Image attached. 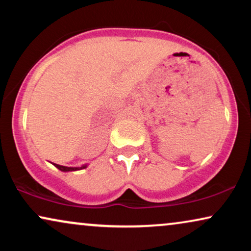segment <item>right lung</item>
Wrapping results in <instances>:
<instances>
[{
	"mask_svg": "<svg viewBox=\"0 0 251 251\" xmlns=\"http://www.w3.org/2000/svg\"><path fill=\"white\" fill-rule=\"evenodd\" d=\"M53 166L56 167V168H58V169L59 170H61V171H76V170H81V169H84V168H87V164H84V166H82V167H65V166H60V164H56V163H53Z\"/></svg>",
	"mask_w": 251,
	"mask_h": 251,
	"instance_id": "1",
	"label": "right lung"
}]
</instances>
